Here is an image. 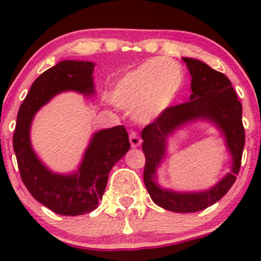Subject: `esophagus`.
I'll return each instance as SVG.
<instances>
[{
	"label": "esophagus",
	"mask_w": 261,
	"mask_h": 261,
	"mask_svg": "<svg viewBox=\"0 0 261 261\" xmlns=\"http://www.w3.org/2000/svg\"><path fill=\"white\" fill-rule=\"evenodd\" d=\"M130 144L133 147H139L141 145V139L136 133L130 134Z\"/></svg>",
	"instance_id": "34e87169"
}]
</instances>
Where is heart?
Listing matches in <instances>:
<instances>
[{
    "mask_svg": "<svg viewBox=\"0 0 261 261\" xmlns=\"http://www.w3.org/2000/svg\"><path fill=\"white\" fill-rule=\"evenodd\" d=\"M183 69L170 59H151L126 73L110 93L114 106L151 122L173 106L183 87Z\"/></svg>",
    "mask_w": 261,
    "mask_h": 261,
    "instance_id": "1",
    "label": "heart"
}]
</instances>
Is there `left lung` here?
<instances>
[{
  "label": "left lung",
  "instance_id": "8db88e82",
  "mask_svg": "<svg viewBox=\"0 0 261 261\" xmlns=\"http://www.w3.org/2000/svg\"><path fill=\"white\" fill-rule=\"evenodd\" d=\"M191 73L189 101L170 107L141 133L145 154L144 181L150 197L158 206L172 212H198L220 201L235 183L245 145L243 106L231 82L222 73L202 60L183 58ZM198 120L212 123L225 139L231 156L230 172L203 191H175L157 183V169L167 154V140L184 125Z\"/></svg>",
  "mask_w": 261,
  "mask_h": 261
}]
</instances>
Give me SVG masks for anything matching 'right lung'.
Instances as JSON below:
<instances>
[{
  "mask_svg": "<svg viewBox=\"0 0 261 261\" xmlns=\"http://www.w3.org/2000/svg\"><path fill=\"white\" fill-rule=\"evenodd\" d=\"M93 69L92 62H59L36 78L17 114L14 150L21 179L36 201L62 216L84 215L96 210L106 189L109 173L130 150L123 126L94 133L80 165L70 173L53 172L33 149L30 130L36 112L63 92L94 96Z\"/></svg>",
  "mask_w": 261,
  "mask_h": 261,
  "instance_id": "add662e5",
  "label": "right lung"
}]
</instances>
